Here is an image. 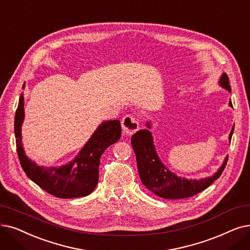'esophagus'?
I'll list each match as a JSON object with an SVG mask.
<instances>
[{
    "mask_svg": "<svg viewBox=\"0 0 250 250\" xmlns=\"http://www.w3.org/2000/svg\"><path fill=\"white\" fill-rule=\"evenodd\" d=\"M122 126L125 135L131 136L139 129V123L132 115H125L122 121Z\"/></svg>",
    "mask_w": 250,
    "mask_h": 250,
    "instance_id": "obj_1",
    "label": "esophagus"
}]
</instances>
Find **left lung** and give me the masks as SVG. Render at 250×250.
I'll list each match as a JSON object with an SVG mask.
<instances>
[{
  "instance_id": "8db88e82",
  "label": "left lung",
  "mask_w": 250,
  "mask_h": 250,
  "mask_svg": "<svg viewBox=\"0 0 250 250\" xmlns=\"http://www.w3.org/2000/svg\"><path fill=\"white\" fill-rule=\"evenodd\" d=\"M219 84L222 88L231 92L229 78L226 73L222 74ZM229 106L233 107L231 100L229 102ZM146 125L148 128L140 129L132 136L131 143L136 154L141 181L152 193L165 199L188 198L205 190L216 179L220 178L227 165L228 156L225 158L223 165L216 170V172L208 178L188 180L178 177L175 172H171L162 164L157 154L155 145L153 143V137H152V133L149 131L151 128V123L147 122ZM233 132L234 125L229 135L230 142Z\"/></svg>"
}]
</instances>
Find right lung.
Instances as JSON below:
<instances>
[{"mask_svg": "<svg viewBox=\"0 0 250 250\" xmlns=\"http://www.w3.org/2000/svg\"><path fill=\"white\" fill-rule=\"evenodd\" d=\"M23 121L24 98L21 94L15 113L14 132L18 157L26 176L42 190L58 198H78L91 194L98 184L103 152L121 139V122L117 119L103 122L73 160L61 167H45L38 166L25 154L21 136Z\"/></svg>", "mask_w": 250, "mask_h": 250, "instance_id": "right-lung-1", "label": "right lung"}]
</instances>
